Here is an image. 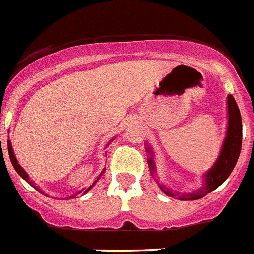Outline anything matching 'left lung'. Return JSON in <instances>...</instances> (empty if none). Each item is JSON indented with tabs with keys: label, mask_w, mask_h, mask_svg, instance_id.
<instances>
[{
	"label": "left lung",
	"mask_w": 254,
	"mask_h": 254,
	"mask_svg": "<svg viewBox=\"0 0 254 254\" xmlns=\"http://www.w3.org/2000/svg\"><path fill=\"white\" fill-rule=\"evenodd\" d=\"M227 113H228V126H227V133H226V139L222 145L221 153L218 160L215 161L214 166L211 167L209 171L204 175L205 184L204 187L197 190L196 192L192 193H184L179 196V200L187 201V200H198L206 196L207 193H210L215 188L221 186L232 173V170L235 167L238 158L240 156V150H242V139H243V126H242V115H240V110H239L238 105H236L235 98L232 97L231 94H228L227 97ZM148 153H149V158H148V165H149L150 174L153 178H156V163H154V158H153V153L150 148H146ZM157 180V183L160 186L161 190H163V193H166L167 196H177L179 193H174L173 190L166 188L163 184H161Z\"/></svg>",
	"instance_id": "obj_1"
}]
</instances>
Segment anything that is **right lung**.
<instances>
[{"label":"right lung","instance_id":"add662e5","mask_svg":"<svg viewBox=\"0 0 254 254\" xmlns=\"http://www.w3.org/2000/svg\"><path fill=\"white\" fill-rule=\"evenodd\" d=\"M7 149H9V157H10V161H11V163H12V166H14V169L16 170V173H18L19 175H20V177L23 178V179L26 180V182H28L29 184H32L33 187L36 188L37 190H40L39 188H37L36 186H35V184H33V182H32V180L29 179L28 174H27L26 171H24V170L22 169V166H20V165H19V163H18V161H16V158H15V154H14V150H12L11 142H10L9 140H7ZM97 180H98V179H97ZM97 180H96V182H97ZM96 182H94V183H96ZM94 183H93V184H94ZM93 184H92L91 187L88 188V190H84V193H87L88 190H91L92 187H93ZM40 192H41V190H40ZM77 193H81V190H80V192H77ZM74 197H75V196H71L70 198H74Z\"/></svg>","mask_w":254,"mask_h":254}]
</instances>
